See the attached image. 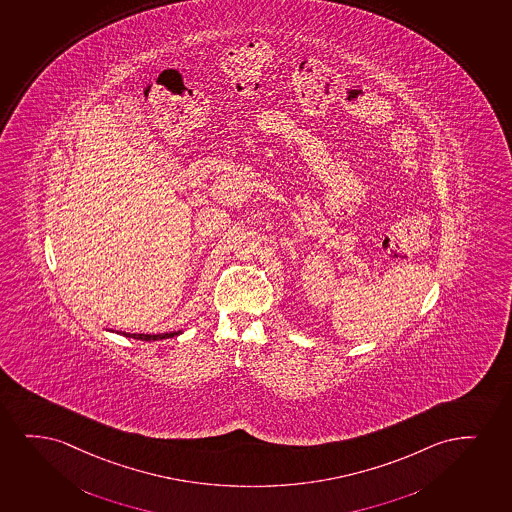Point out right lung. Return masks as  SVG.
<instances>
[{"instance_id":"add662e5","label":"right lung","mask_w":512,"mask_h":512,"mask_svg":"<svg viewBox=\"0 0 512 512\" xmlns=\"http://www.w3.org/2000/svg\"><path fill=\"white\" fill-rule=\"evenodd\" d=\"M109 332H114V330H109ZM116 333H120V335H123V337H128V339L146 340V342H151V340L172 339V337H177V335H180L182 330H179V332L165 333H128L118 332V330H116Z\"/></svg>"}]
</instances>
